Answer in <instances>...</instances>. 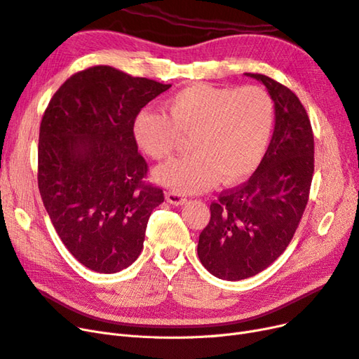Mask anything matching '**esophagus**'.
<instances>
[{
    "label": "esophagus",
    "instance_id": "esophagus-1",
    "mask_svg": "<svg viewBox=\"0 0 359 359\" xmlns=\"http://www.w3.org/2000/svg\"><path fill=\"white\" fill-rule=\"evenodd\" d=\"M166 201L169 203H172V205H177V206L178 205H184L185 202H187V199H185L182 194H180L177 191H168L166 193Z\"/></svg>",
    "mask_w": 359,
    "mask_h": 359
}]
</instances>
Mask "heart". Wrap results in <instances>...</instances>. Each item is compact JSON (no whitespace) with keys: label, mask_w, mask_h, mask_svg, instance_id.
<instances>
[{"label":"heart","mask_w":359,"mask_h":359,"mask_svg":"<svg viewBox=\"0 0 359 359\" xmlns=\"http://www.w3.org/2000/svg\"><path fill=\"white\" fill-rule=\"evenodd\" d=\"M169 116L144 109L135 118V140L156 160L169 158L185 137H193L191 156L170 160L154 178L180 194L250 177L267 150L275 123L271 96L257 86L218 88L191 84L170 96Z\"/></svg>","instance_id":"heart-1"}]
</instances>
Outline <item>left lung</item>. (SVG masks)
<instances>
[{
    "instance_id": "left-lung-1",
    "label": "left lung",
    "mask_w": 359,
    "mask_h": 359,
    "mask_svg": "<svg viewBox=\"0 0 359 359\" xmlns=\"http://www.w3.org/2000/svg\"><path fill=\"white\" fill-rule=\"evenodd\" d=\"M275 102V130L252 177L221 191L211 203L197 255L205 269L224 280L251 278L287 250L303 217L313 177V132L300 100L287 86L263 74Z\"/></svg>"
}]
</instances>
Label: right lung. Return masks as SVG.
Instances as JSON below:
<instances>
[{"mask_svg":"<svg viewBox=\"0 0 359 359\" xmlns=\"http://www.w3.org/2000/svg\"><path fill=\"white\" fill-rule=\"evenodd\" d=\"M170 88L108 65L71 76L40 125L39 189L67 250L93 271L117 273L142 251L163 190L145 184L135 118Z\"/></svg>","mask_w":359,"mask_h":359,"instance_id":"right-lung-1","label":"right lung"}]
</instances>
